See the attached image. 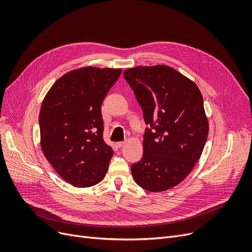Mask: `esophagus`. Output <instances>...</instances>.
<instances>
[{
	"mask_svg": "<svg viewBox=\"0 0 252 252\" xmlns=\"http://www.w3.org/2000/svg\"><path fill=\"white\" fill-rule=\"evenodd\" d=\"M124 145H125V142H123V141H122V142H117V143H116V146H117L118 148H121V147H123V146H124Z\"/></svg>",
	"mask_w": 252,
	"mask_h": 252,
	"instance_id": "34e87169",
	"label": "esophagus"
}]
</instances>
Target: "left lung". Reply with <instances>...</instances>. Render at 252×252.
Masks as SVG:
<instances>
[{"label": "left lung", "instance_id": "1", "mask_svg": "<svg viewBox=\"0 0 252 252\" xmlns=\"http://www.w3.org/2000/svg\"><path fill=\"white\" fill-rule=\"evenodd\" d=\"M124 76L149 126L143 157L131 164V175L145 190H168L190 174L206 143L202 95L192 81L166 65L138 66Z\"/></svg>", "mask_w": 252, "mask_h": 252}]
</instances>
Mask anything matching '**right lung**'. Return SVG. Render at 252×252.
I'll use <instances>...</instances> for the list:
<instances>
[{"label":"right lung","mask_w":252,"mask_h":252,"mask_svg":"<svg viewBox=\"0 0 252 252\" xmlns=\"http://www.w3.org/2000/svg\"><path fill=\"white\" fill-rule=\"evenodd\" d=\"M122 69L85 67L61 76L46 95L38 125L41 146L58 175L91 187L107 173L113 150L103 140L101 105Z\"/></svg>","instance_id":"1"}]
</instances>
